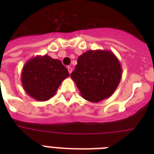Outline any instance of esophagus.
Instances as JSON below:
<instances>
[{"mask_svg":"<svg viewBox=\"0 0 154 154\" xmlns=\"http://www.w3.org/2000/svg\"><path fill=\"white\" fill-rule=\"evenodd\" d=\"M68 70H69V73H71V72H72V68L70 67V66H68Z\"/></svg>","mask_w":154,"mask_h":154,"instance_id":"34e87169","label":"esophagus"}]
</instances>
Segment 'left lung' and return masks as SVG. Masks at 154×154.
I'll use <instances>...</instances> for the list:
<instances>
[{
    "instance_id": "1",
    "label": "left lung",
    "mask_w": 154,
    "mask_h": 154,
    "mask_svg": "<svg viewBox=\"0 0 154 154\" xmlns=\"http://www.w3.org/2000/svg\"><path fill=\"white\" fill-rule=\"evenodd\" d=\"M122 75V66L114 53L97 49L88 50L77 58L71 78L83 98L99 102L114 93Z\"/></svg>"
}]
</instances>
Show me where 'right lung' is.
Segmentation results:
<instances>
[{
	"label": "right lung",
	"instance_id": "1",
	"mask_svg": "<svg viewBox=\"0 0 154 154\" xmlns=\"http://www.w3.org/2000/svg\"><path fill=\"white\" fill-rule=\"evenodd\" d=\"M69 76V71L60 60L45 54L36 56L25 63L21 72V83L29 96L45 101L55 95L61 82Z\"/></svg>",
	"mask_w": 154,
	"mask_h": 154
}]
</instances>
